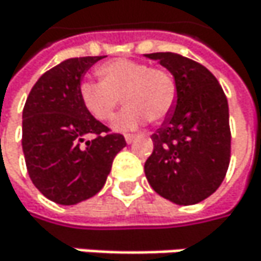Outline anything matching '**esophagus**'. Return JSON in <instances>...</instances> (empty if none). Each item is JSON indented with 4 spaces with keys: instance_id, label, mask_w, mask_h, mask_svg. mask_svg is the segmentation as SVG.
Returning <instances> with one entry per match:
<instances>
[{
    "instance_id": "obj_1",
    "label": "esophagus",
    "mask_w": 261,
    "mask_h": 261,
    "mask_svg": "<svg viewBox=\"0 0 261 261\" xmlns=\"http://www.w3.org/2000/svg\"><path fill=\"white\" fill-rule=\"evenodd\" d=\"M134 139H136V134H125V140H127V143H131Z\"/></svg>"
}]
</instances>
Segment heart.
Wrapping results in <instances>:
<instances>
[{"label":"heart","mask_w":261,"mask_h":261,"mask_svg":"<svg viewBox=\"0 0 261 261\" xmlns=\"http://www.w3.org/2000/svg\"><path fill=\"white\" fill-rule=\"evenodd\" d=\"M98 75L99 83L83 81L80 84V101L92 118L109 122L122 98L125 107L113 122L115 130H134L148 119L160 122L175 104V80L163 68H149L143 62L118 59L99 66Z\"/></svg>","instance_id":"1"}]
</instances>
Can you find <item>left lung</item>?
Returning <instances> with one entry per match:
<instances>
[{"label":"left lung","mask_w":261,"mask_h":261,"mask_svg":"<svg viewBox=\"0 0 261 261\" xmlns=\"http://www.w3.org/2000/svg\"><path fill=\"white\" fill-rule=\"evenodd\" d=\"M159 60L175 80L177 98L151 139L145 175L163 198L192 205L224 181L231 157L228 101L216 77L201 63L175 53L145 54Z\"/></svg>","instance_id":"left-lung-1"}]
</instances>
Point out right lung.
I'll list each match as a JSON object with an SVG mask.
<instances>
[{
    "instance_id": "1",
    "label": "right lung",
    "mask_w": 261,
    "mask_h": 261,
    "mask_svg": "<svg viewBox=\"0 0 261 261\" xmlns=\"http://www.w3.org/2000/svg\"><path fill=\"white\" fill-rule=\"evenodd\" d=\"M102 56L75 57L46 71L22 110V151L28 175L48 199L74 205L106 184L115 155L127 145L119 133L89 115L80 101L86 71ZM86 135H93L86 141Z\"/></svg>"
}]
</instances>
